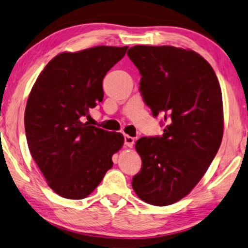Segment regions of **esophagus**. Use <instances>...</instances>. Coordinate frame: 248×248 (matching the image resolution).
Here are the masks:
<instances>
[{
    "mask_svg": "<svg viewBox=\"0 0 248 248\" xmlns=\"http://www.w3.org/2000/svg\"><path fill=\"white\" fill-rule=\"evenodd\" d=\"M124 144L129 148H132L133 144H135V138H132V137L125 135L124 136Z\"/></svg>",
    "mask_w": 248,
    "mask_h": 248,
    "instance_id": "obj_1",
    "label": "esophagus"
}]
</instances>
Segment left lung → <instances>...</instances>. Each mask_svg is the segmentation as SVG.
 <instances>
[{
  "label": "left lung",
  "mask_w": 248,
  "mask_h": 248,
  "mask_svg": "<svg viewBox=\"0 0 248 248\" xmlns=\"http://www.w3.org/2000/svg\"><path fill=\"white\" fill-rule=\"evenodd\" d=\"M127 55L139 69L144 103L166 123L161 137L137 140L142 167L132 187L145 203L170 205L190 193L218 151L221 87L212 66L191 49L137 45Z\"/></svg>",
  "instance_id": "1"
}]
</instances>
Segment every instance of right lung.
<instances>
[{
  "instance_id": "1",
  "label": "right lung",
  "mask_w": 248,
  "mask_h": 248,
  "mask_svg": "<svg viewBox=\"0 0 248 248\" xmlns=\"http://www.w3.org/2000/svg\"><path fill=\"white\" fill-rule=\"evenodd\" d=\"M128 46H96L55 56L39 74L27 99L24 124L31 155L49 187L81 200L99 186L112 155L123 147L120 132L84 123L104 98L103 79Z\"/></svg>"
}]
</instances>
